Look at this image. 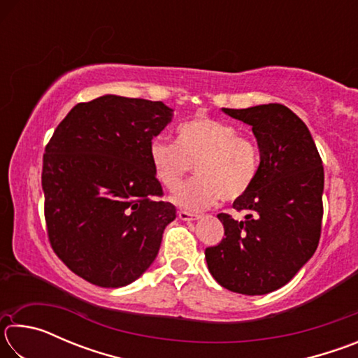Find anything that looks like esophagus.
I'll return each mask as SVG.
<instances>
[{"label": "esophagus", "mask_w": 358, "mask_h": 358, "mask_svg": "<svg viewBox=\"0 0 358 358\" xmlns=\"http://www.w3.org/2000/svg\"><path fill=\"white\" fill-rule=\"evenodd\" d=\"M178 217L181 221H196L201 217V215L197 213H189V211H185V210H180L178 211Z\"/></svg>", "instance_id": "obj_1"}]
</instances>
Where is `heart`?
<instances>
[{"label":"heart","mask_w":358,"mask_h":358,"mask_svg":"<svg viewBox=\"0 0 358 358\" xmlns=\"http://www.w3.org/2000/svg\"><path fill=\"white\" fill-rule=\"evenodd\" d=\"M150 164L162 187L173 191L196 166L198 178L175 191L172 202L191 211L205 210L224 199L238 201L256 183L260 150L251 136L238 134L221 120L196 117L175 129V143H150Z\"/></svg>","instance_id":"heart-1"}]
</instances>
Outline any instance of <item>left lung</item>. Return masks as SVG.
Listing matches in <instances>:
<instances>
[{
    "label": "left lung",
    "instance_id": "obj_1",
    "mask_svg": "<svg viewBox=\"0 0 358 358\" xmlns=\"http://www.w3.org/2000/svg\"><path fill=\"white\" fill-rule=\"evenodd\" d=\"M252 126L260 150L256 183L227 213L221 243L205 250L211 276L243 295H264L282 287L317 250L322 229L324 167L306 124L282 104L222 108Z\"/></svg>",
    "mask_w": 358,
    "mask_h": 358
}]
</instances>
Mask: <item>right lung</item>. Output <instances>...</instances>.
I'll list each match as a JSON object with an SVG mask.
<instances>
[{
    "label": "right lung",
    "instance_id": "obj_1",
    "mask_svg": "<svg viewBox=\"0 0 358 358\" xmlns=\"http://www.w3.org/2000/svg\"><path fill=\"white\" fill-rule=\"evenodd\" d=\"M172 120L161 101L106 94L80 102L48 141L42 189L48 241L77 276L131 284L153 262L177 210L161 201L150 143Z\"/></svg>",
    "mask_w": 358,
    "mask_h": 358
}]
</instances>
